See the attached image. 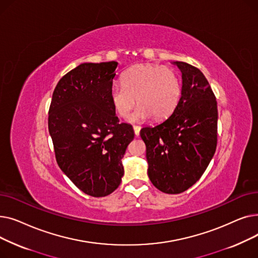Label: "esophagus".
Here are the masks:
<instances>
[{"label":"esophagus","mask_w":258,"mask_h":258,"mask_svg":"<svg viewBox=\"0 0 258 258\" xmlns=\"http://www.w3.org/2000/svg\"><path fill=\"white\" fill-rule=\"evenodd\" d=\"M133 128H134V132H135V135H136V136L138 137V136H139V134H140L141 126H139V125H134V126H133Z\"/></svg>","instance_id":"34e87169"}]
</instances>
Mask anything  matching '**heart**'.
I'll list each match as a JSON object with an SVG mask.
<instances>
[{
  "label": "heart",
  "mask_w": 258,
  "mask_h": 258,
  "mask_svg": "<svg viewBox=\"0 0 258 258\" xmlns=\"http://www.w3.org/2000/svg\"><path fill=\"white\" fill-rule=\"evenodd\" d=\"M182 95V84L173 69L152 63L135 64L122 76V85H114L110 99L115 112L122 118L139 104L134 119L156 120L169 117ZM138 101H136V98Z\"/></svg>",
  "instance_id": "1"
}]
</instances>
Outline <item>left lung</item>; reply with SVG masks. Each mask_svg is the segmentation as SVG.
I'll return each instance as SVG.
<instances>
[{
  "mask_svg": "<svg viewBox=\"0 0 258 258\" xmlns=\"http://www.w3.org/2000/svg\"><path fill=\"white\" fill-rule=\"evenodd\" d=\"M182 72V95L173 113L154 127H143L147 173L159 190L181 194L208 167L218 144V103L198 68L174 62Z\"/></svg>",
  "mask_w": 258,
  "mask_h": 258,
  "instance_id": "left-lung-1",
  "label": "left lung"
}]
</instances>
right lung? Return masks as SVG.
I'll list each match as a JSON object with an SVG mask.
<instances>
[{
	"label": "right lung",
	"mask_w": 258,
	"mask_h": 258,
	"mask_svg": "<svg viewBox=\"0 0 258 258\" xmlns=\"http://www.w3.org/2000/svg\"><path fill=\"white\" fill-rule=\"evenodd\" d=\"M117 61L85 62L54 89L48 127L59 168L86 195L112 194L124 173L121 159L134 130L119 123L110 99Z\"/></svg>",
	"instance_id": "add662e5"
}]
</instances>
